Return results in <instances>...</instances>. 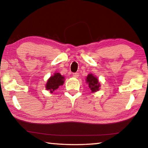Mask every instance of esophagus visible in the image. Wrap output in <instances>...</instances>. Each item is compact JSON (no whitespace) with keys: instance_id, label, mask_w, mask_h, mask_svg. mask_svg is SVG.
Listing matches in <instances>:
<instances>
[{"instance_id":"1","label":"esophagus","mask_w":148,"mask_h":148,"mask_svg":"<svg viewBox=\"0 0 148 148\" xmlns=\"http://www.w3.org/2000/svg\"><path fill=\"white\" fill-rule=\"evenodd\" d=\"M73 77H77L79 76V73H77V72H76V73H73Z\"/></svg>"}]
</instances>
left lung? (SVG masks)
Instances as JSON below:
<instances>
[{
  "instance_id": "obj_1",
  "label": "left lung",
  "mask_w": 148,
  "mask_h": 148,
  "mask_svg": "<svg viewBox=\"0 0 148 148\" xmlns=\"http://www.w3.org/2000/svg\"><path fill=\"white\" fill-rule=\"evenodd\" d=\"M86 82L87 84H88V86L92 92H96L99 90V87L101 86V85L99 84V80L92 74H89L87 76Z\"/></svg>"
}]
</instances>
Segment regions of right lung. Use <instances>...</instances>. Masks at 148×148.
<instances>
[{
	"label": "right lung",
	"instance_id": "obj_1",
	"mask_svg": "<svg viewBox=\"0 0 148 148\" xmlns=\"http://www.w3.org/2000/svg\"><path fill=\"white\" fill-rule=\"evenodd\" d=\"M64 82V77L59 73H55L47 79L46 89L49 90L50 92H53L59 88V86H62Z\"/></svg>",
	"mask_w": 148,
	"mask_h": 148
}]
</instances>
